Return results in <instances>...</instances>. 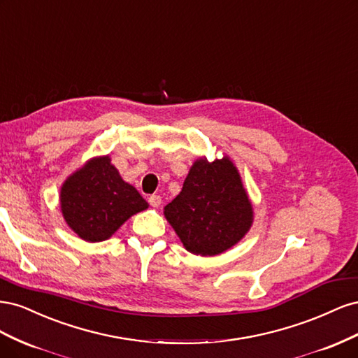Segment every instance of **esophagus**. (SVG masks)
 <instances>
[{"mask_svg": "<svg viewBox=\"0 0 358 358\" xmlns=\"http://www.w3.org/2000/svg\"><path fill=\"white\" fill-rule=\"evenodd\" d=\"M149 204L152 206V208H158V206L161 204V197L157 196V194H152V196L149 197Z\"/></svg>", "mask_w": 358, "mask_h": 358, "instance_id": "esophagus-1", "label": "esophagus"}]
</instances>
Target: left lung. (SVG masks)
Returning a JSON list of instances; mask_svg holds the SVG:
<instances>
[{
  "label": "left lung",
  "instance_id": "left-lung-1",
  "mask_svg": "<svg viewBox=\"0 0 358 358\" xmlns=\"http://www.w3.org/2000/svg\"><path fill=\"white\" fill-rule=\"evenodd\" d=\"M164 215L187 251L201 257L227 251L252 224L251 201L229 158L194 162Z\"/></svg>",
  "mask_w": 358,
  "mask_h": 358
}]
</instances>
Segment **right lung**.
Instances as JSON below:
<instances>
[{
    "instance_id": "1",
    "label": "right lung",
    "mask_w": 358,
    "mask_h": 358,
    "mask_svg": "<svg viewBox=\"0 0 358 358\" xmlns=\"http://www.w3.org/2000/svg\"><path fill=\"white\" fill-rule=\"evenodd\" d=\"M61 210L70 229L86 242H101L129 216L148 208L138 191L124 182L109 157L94 158L61 189Z\"/></svg>"
}]
</instances>
